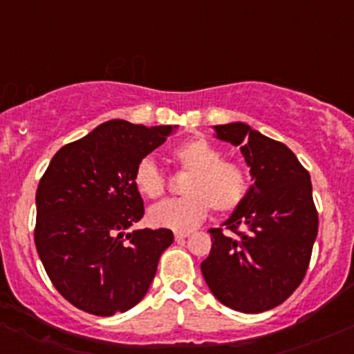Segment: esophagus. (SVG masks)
Instances as JSON below:
<instances>
[{"label":"esophagus","instance_id":"34e87169","mask_svg":"<svg viewBox=\"0 0 354 354\" xmlns=\"http://www.w3.org/2000/svg\"><path fill=\"white\" fill-rule=\"evenodd\" d=\"M188 236H190V233H174V238H176V240H185V238Z\"/></svg>","mask_w":354,"mask_h":354}]
</instances>
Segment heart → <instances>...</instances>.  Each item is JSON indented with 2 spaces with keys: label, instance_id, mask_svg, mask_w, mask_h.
Instances as JSON below:
<instances>
[{
  "label": "heart",
  "instance_id": "b5f03b06",
  "mask_svg": "<svg viewBox=\"0 0 354 354\" xmlns=\"http://www.w3.org/2000/svg\"><path fill=\"white\" fill-rule=\"evenodd\" d=\"M173 157L183 169L190 171L180 200H166L149 210V223L156 227L188 233L198 227L209 216L230 214L240 207L248 192V178L243 167L230 159L205 138H192L173 151ZM133 183L138 194L157 198L166 190V180L154 160L142 159L135 167Z\"/></svg>",
  "mask_w": 354,
  "mask_h": 354
}]
</instances>
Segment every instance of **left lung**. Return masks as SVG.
I'll use <instances>...</instances> for the list:
<instances>
[{"label":"left lung","mask_w":354,"mask_h":354,"mask_svg":"<svg viewBox=\"0 0 354 354\" xmlns=\"http://www.w3.org/2000/svg\"><path fill=\"white\" fill-rule=\"evenodd\" d=\"M219 140L240 145L253 185L223 227L209 230L212 248L203 279L223 305L260 313L281 305L301 284L319 231L312 181L281 142L245 123L216 124Z\"/></svg>","instance_id":"1"}]
</instances>
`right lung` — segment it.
Wrapping results in <instances>:
<instances>
[{"label":"right lung","instance_id":"obj_1","mask_svg":"<svg viewBox=\"0 0 354 354\" xmlns=\"http://www.w3.org/2000/svg\"><path fill=\"white\" fill-rule=\"evenodd\" d=\"M174 128L106 121L59 149L42 174L35 248L51 283L77 308L111 317L149 291L174 236L164 227L127 233L144 217L133 173Z\"/></svg>","mask_w":354,"mask_h":354}]
</instances>
